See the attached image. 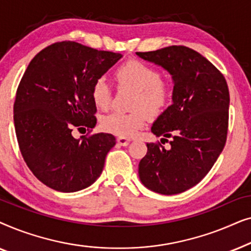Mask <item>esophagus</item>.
<instances>
[{
  "label": "esophagus",
  "instance_id": "34e87169",
  "mask_svg": "<svg viewBox=\"0 0 251 251\" xmlns=\"http://www.w3.org/2000/svg\"><path fill=\"white\" fill-rule=\"evenodd\" d=\"M116 142H118L119 145L126 146V145H129L130 139H129V138H126V137H118V139H116Z\"/></svg>",
  "mask_w": 251,
  "mask_h": 251
}]
</instances>
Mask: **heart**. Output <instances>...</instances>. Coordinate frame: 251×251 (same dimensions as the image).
Masks as SVG:
<instances>
[{
    "label": "heart",
    "instance_id": "1",
    "mask_svg": "<svg viewBox=\"0 0 251 251\" xmlns=\"http://www.w3.org/2000/svg\"><path fill=\"white\" fill-rule=\"evenodd\" d=\"M114 77L119 88L135 92L131 101L133 111L109 113L102 116L100 126L107 132L131 137L145 126L149 115L155 118L162 114L170 102L173 88L169 81L161 77L157 68L138 59H129L120 65ZM91 98L96 107L102 111L111 106L112 90L104 77L97 78L92 84Z\"/></svg>",
    "mask_w": 251,
    "mask_h": 251
}]
</instances>
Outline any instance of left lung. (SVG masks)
Segmentation results:
<instances>
[{"label":"left lung","mask_w":251,"mask_h":251,"mask_svg":"<svg viewBox=\"0 0 251 251\" xmlns=\"http://www.w3.org/2000/svg\"><path fill=\"white\" fill-rule=\"evenodd\" d=\"M169 72L173 105L155 122L152 132L170 140L168 150L147 144L138 174L149 190L164 195L183 193L203 179L224 149L228 129L229 92L221 72L193 49L171 46L136 52Z\"/></svg>","instance_id":"8db88e82"}]
</instances>
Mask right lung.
I'll return each mask as SVG.
<instances>
[{
  "instance_id": "add662e5",
  "label": "right lung",
  "mask_w": 251,
  "mask_h": 251,
  "mask_svg": "<svg viewBox=\"0 0 251 251\" xmlns=\"http://www.w3.org/2000/svg\"><path fill=\"white\" fill-rule=\"evenodd\" d=\"M121 57L63 41L40 51L24 73L13 105L16 136L27 167L48 187L76 192L100 176L115 137L75 139L72 131L95 128L92 84Z\"/></svg>"
}]
</instances>
